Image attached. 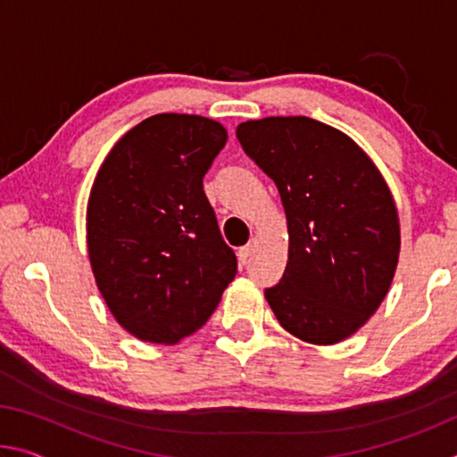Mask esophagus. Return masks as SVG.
Returning a JSON list of instances; mask_svg holds the SVG:
<instances>
[{"label":"esophagus","instance_id":"34e87169","mask_svg":"<svg viewBox=\"0 0 457 457\" xmlns=\"http://www.w3.org/2000/svg\"><path fill=\"white\" fill-rule=\"evenodd\" d=\"M253 247H256L253 244H245V245L239 247V250H237V258H239V262H242V264H245V262L250 260V256L253 253Z\"/></svg>","mask_w":457,"mask_h":457}]
</instances>
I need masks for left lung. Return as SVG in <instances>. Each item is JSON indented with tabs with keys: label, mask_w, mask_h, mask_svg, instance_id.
Wrapping results in <instances>:
<instances>
[{
	"label": "left lung",
	"mask_w": 457,
	"mask_h": 457,
	"mask_svg": "<svg viewBox=\"0 0 457 457\" xmlns=\"http://www.w3.org/2000/svg\"><path fill=\"white\" fill-rule=\"evenodd\" d=\"M247 157L276 183L288 226V262L266 300L304 343L335 345L381 306L395 276V199L349 135L308 117H266L236 129Z\"/></svg>",
	"instance_id": "left-lung-1"
}]
</instances>
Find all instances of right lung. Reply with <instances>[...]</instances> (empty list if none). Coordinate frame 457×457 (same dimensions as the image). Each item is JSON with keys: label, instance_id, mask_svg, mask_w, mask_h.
<instances>
[{"label": "right lung", "instance_id": "obj_1", "mask_svg": "<svg viewBox=\"0 0 457 457\" xmlns=\"http://www.w3.org/2000/svg\"><path fill=\"white\" fill-rule=\"evenodd\" d=\"M226 141L213 119L154 114L114 143L92 183V274L111 314L145 343L191 337L237 272L204 191Z\"/></svg>", "mask_w": 457, "mask_h": 457}]
</instances>
